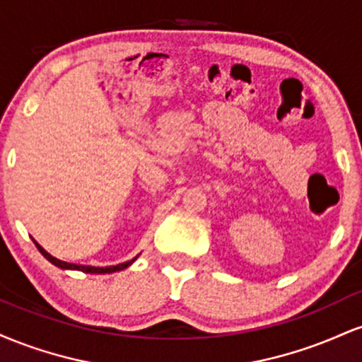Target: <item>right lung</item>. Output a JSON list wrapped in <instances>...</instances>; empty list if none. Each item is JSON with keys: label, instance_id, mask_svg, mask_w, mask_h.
Listing matches in <instances>:
<instances>
[{"label": "right lung", "instance_id": "obj_1", "mask_svg": "<svg viewBox=\"0 0 362 362\" xmlns=\"http://www.w3.org/2000/svg\"><path fill=\"white\" fill-rule=\"evenodd\" d=\"M34 243H35V247L39 248V252L42 253L45 259L51 262V264H54L56 267H59V269H66V271H81V272H90V274H112V272H119V271H124V269H127L129 265H131L132 262L139 257V255H136L132 260H127V262H124V264H119V265H110V267H91V265H76V264H69V262H62L59 259H56V257H52L51 253L45 252L44 248L35 242V240H34Z\"/></svg>", "mask_w": 362, "mask_h": 362}]
</instances>
